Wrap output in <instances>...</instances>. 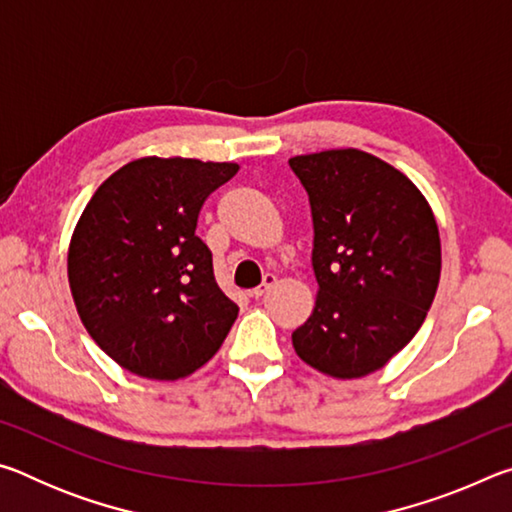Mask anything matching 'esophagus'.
<instances>
[{"mask_svg": "<svg viewBox=\"0 0 512 512\" xmlns=\"http://www.w3.org/2000/svg\"><path fill=\"white\" fill-rule=\"evenodd\" d=\"M277 280H275V275H271V273H268V275H264V282L262 284H259V287L257 289H253V291H250V296H253L255 300H259V298H262V296H266V293L268 291H271V287H273V284H275Z\"/></svg>", "mask_w": 512, "mask_h": 512, "instance_id": "esophagus-1", "label": "esophagus"}]
</instances>
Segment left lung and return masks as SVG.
<instances>
[{
	"label": "left lung",
	"mask_w": 512,
	"mask_h": 512,
	"mask_svg": "<svg viewBox=\"0 0 512 512\" xmlns=\"http://www.w3.org/2000/svg\"><path fill=\"white\" fill-rule=\"evenodd\" d=\"M314 221L316 307L291 334L298 357L336 379L384 368L427 318L440 237L427 198L359 149L296 155Z\"/></svg>",
	"instance_id": "8db88e82"
}]
</instances>
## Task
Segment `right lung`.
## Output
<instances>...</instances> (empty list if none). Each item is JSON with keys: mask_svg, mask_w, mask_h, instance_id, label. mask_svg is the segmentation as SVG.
Returning <instances> with one entry per match:
<instances>
[{"mask_svg": "<svg viewBox=\"0 0 512 512\" xmlns=\"http://www.w3.org/2000/svg\"><path fill=\"white\" fill-rule=\"evenodd\" d=\"M237 171L153 155L124 164L85 205L69 241V289L88 334L133 375H192L237 320L196 237L205 198Z\"/></svg>", "mask_w": 512, "mask_h": 512, "instance_id": "obj_1", "label": "right lung"}]
</instances>
